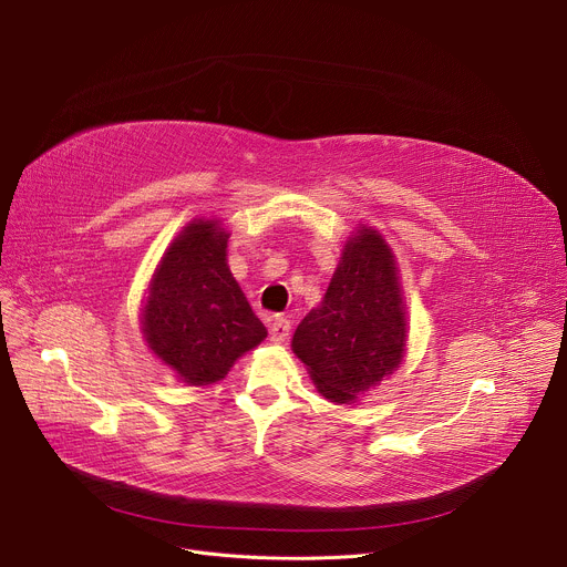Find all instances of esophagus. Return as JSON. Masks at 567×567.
<instances>
[{
  "instance_id": "34e87169",
  "label": "esophagus",
  "mask_w": 567,
  "mask_h": 567,
  "mask_svg": "<svg viewBox=\"0 0 567 567\" xmlns=\"http://www.w3.org/2000/svg\"><path fill=\"white\" fill-rule=\"evenodd\" d=\"M289 333H291V321L287 317H278L271 323V340L274 342H287Z\"/></svg>"
}]
</instances>
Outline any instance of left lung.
Listing matches in <instances>:
<instances>
[{"label": "left lung", "instance_id": "obj_1", "mask_svg": "<svg viewBox=\"0 0 567 567\" xmlns=\"http://www.w3.org/2000/svg\"><path fill=\"white\" fill-rule=\"evenodd\" d=\"M406 342V321L391 248L372 229L344 246L317 310L293 333V353L319 393L347 404L391 374Z\"/></svg>", "mask_w": 567, "mask_h": 567}]
</instances>
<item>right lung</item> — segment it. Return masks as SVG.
<instances>
[{"label": "right lung", "mask_w": 567, "mask_h": 567, "mask_svg": "<svg viewBox=\"0 0 567 567\" xmlns=\"http://www.w3.org/2000/svg\"><path fill=\"white\" fill-rule=\"evenodd\" d=\"M225 250L227 234L216 223L188 225L163 257L144 306L148 347L193 385L220 381L266 338Z\"/></svg>", "instance_id": "add662e5"}]
</instances>
